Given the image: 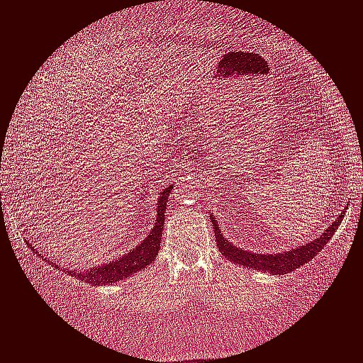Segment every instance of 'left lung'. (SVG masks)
<instances>
[{"mask_svg": "<svg viewBox=\"0 0 363 363\" xmlns=\"http://www.w3.org/2000/svg\"><path fill=\"white\" fill-rule=\"evenodd\" d=\"M345 212V210H343ZM345 213H342L337 220H335L328 229L325 230L323 235L316 237L315 240L308 242L305 245H299L296 249L286 250V252H279V254H254V252H247V250L235 247L234 244L227 242L225 237L222 235V230L218 229V225L216 223V239H217V245L218 250L230 261H234L235 264H240V266L245 267H252V269H259L264 272H271V274H286V272H291L298 267H301L303 264L310 262L316 254L320 252L321 249L325 247L326 242L332 239V235L335 234V230L338 229V225L342 223V218Z\"/></svg>", "mask_w": 363, "mask_h": 363, "instance_id": "obj_1", "label": "left lung"}]
</instances>
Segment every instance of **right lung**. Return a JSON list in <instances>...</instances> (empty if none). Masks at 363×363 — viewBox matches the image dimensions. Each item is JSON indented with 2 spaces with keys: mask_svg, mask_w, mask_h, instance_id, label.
<instances>
[{
  "mask_svg": "<svg viewBox=\"0 0 363 363\" xmlns=\"http://www.w3.org/2000/svg\"><path fill=\"white\" fill-rule=\"evenodd\" d=\"M172 186H168L167 190L160 191L158 200H156V220L153 229H151L150 235L143 240L141 244H138L136 249H133L129 254H124L123 257H118L116 261L109 264H101L97 267H91L87 271H67L70 276L79 277L80 281H86L91 284H113L118 281H123L129 277L134 272H138L143 267L150 266L158 256L160 250V240L163 235V223H164V212H167V199L169 195ZM31 250H35V245H30ZM37 252V250H35ZM57 269L60 267L55 266Z\"/></svg>",
  "mask_w": 363,
  "mask_h": 363,
  "instance_id": "obj_1",
  "label": "right lung"
}]
</instances>
